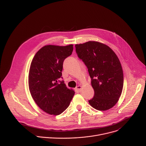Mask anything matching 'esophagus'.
<instances>
[{
	"instance_id": "esophagus-1",
	"label": "esophagus",
	"mask_w": 146,
	"mask_h": 146,
	"mask_svg": "<svg viewBox=\"0 0 146 146\" xmlns=\"http://www.w3.org/2000/svg\"><path fill=\"white\" fill-rule=\"evenodd\" d=\"M81 88H82V87H81V86H78L76 88V91L80 92V91H81Z\"/></svg>"
}]
</instances>
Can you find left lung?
Here are the masks:
<instances>
[{
  "mask_svg": "<svg viewBox=\"0 0 146 146\" xmlns=\"http://www.w3.org/2000/svg\"><path fill=\"white\" fill-rule=\"evenodd\" d=\"M75 47L91 78L95 94L88 100L90 105L100 111L112 108L118 101L123 84V71L117 55L107 45L95 41Z\"/></svg>",
  "mask_w": 146,
  "mask_h": 146,
  "instance_id": "obj_1",
  "label": "left lung"
}]
</instances>
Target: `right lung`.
Instances as JSON below:
<instances>
[{"label": "right lung", "mask_w": 146, "mask_h": 146, "mask_svg": "<svg viewBox=\"0 0 146 146\" xmlns=\"http://www.w3.org/2000/svg\"><path fill=\"white\" fill-rule=\"evenodd\" d=\"M73 46H45L36 52L31 62L29 91L37 105L49 114L57 115L64 112L74 95L64 81L58 80L62 78L64 61L72 54Z\"/></svg>", "instance_id": "obj_1"}]
</instances>
